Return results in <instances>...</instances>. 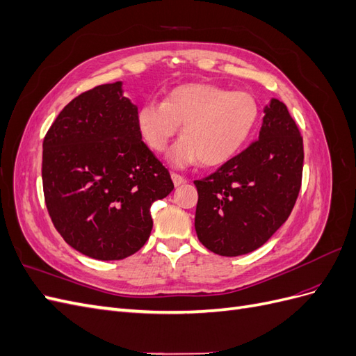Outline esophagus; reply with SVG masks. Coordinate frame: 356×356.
Listing matches in <instances>:
<instances>
[{"label":"esophagus","instance_id":"esophagus-1","mask_svg":"<svg viewBox=\"0 0 356 356\" xmlns=\"http://www.w3.org/2000/svg\"><path fill=\"white\" fill-rule=\"evenodd\" d=\"M170 177H172V181H174V186H175V187L186 184V182H187V179H186L184 177L179 175V174H175V172H172Z\"/></svg>","mask_w":356,"mask_h":356}]
</instances>
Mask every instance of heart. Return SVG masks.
I'll return each mask as SVG.
<instances>
[{
	"label": "heart",
	"instance_id": "obj_1",
	"mask_svg": "<svg viewBox=\"0 0 356 356\" xmlns=\"http://www.w3.org/2000/svg\"><path fill=\"white\" fill-rule=\"evenodd\" d=\"M258 118L260 105L254 95L191 83L170 90L163 102H145L136 122L145 144L156 153L165 152L182 124L184 138L168 159L184 168L199 160L207 166L225 163L248 143Z\"/></svg>",
	"mask_w": 356,
	"mask_h": 356
}]
</instances>
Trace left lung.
<instances>
[{
  "label": "left lung",
  "instance_id": "obj_1",
  "mask_svg": "<svg viewBox=\"0 0 356 356\" xmlns=\"http://www.w3.org/2000/svg\"><path fill=\"white\" fill-rule=\"evenodd\" d=\"M264 113L255 143L195 181L197 238L218 255H243L264 245L298 197L303 136L281 101L272 99Z\"/></svg>",
  "mask_w": 356,
  "mask_h": 356
}]
</instances>
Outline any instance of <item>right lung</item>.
Segmentation results:
<instances>
[{
	"label": "right lung",
	"instance_id": "1",
	"mask_svg": "<svg viewBox=\"0 0 356 356\" xmlns=\"http://www.w3.org/2000/svg\"><path fill=\"white\" fill-rule=\"evenodd\" d=\"M138 108L122 81L96 86L65 105L42 141V191L70 246L110 261L141 250L149 208L174 190L169 170L141 139Z\"/></svg>",
	"mask_w": 356,
	"mask_h": 356
}]
</instances>
